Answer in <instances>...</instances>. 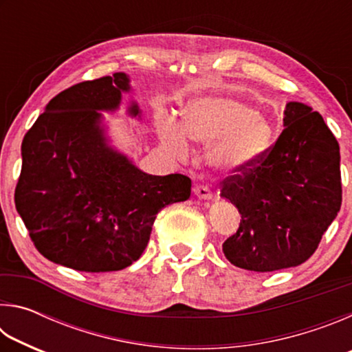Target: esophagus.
Masks as SVG:
<instances>
[{
	"label": "esophagus",
	"instance_id": "esophagus-1",
	"mask_svg": "<svg viewBox=\"0 0 352 352\" xmlns=\"http://www.w3.org/2000/svg\"><path fill=\"white\" fill-rule=\"evenodd\" d=\"M194 192L199 199H204V200H210V199H212V195H214L212 189L210 186H205V184H199V186H195Z\"/></svg>",
	"mask_w": 352,
	"mask_h": 352
}]
</instances>
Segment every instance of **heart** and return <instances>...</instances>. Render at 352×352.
<instances>
[{"instance_id":"heart-1","label":"heart","mask_w":352,"mask_h":352,"mask_svg":"<svg viewBox=\"0 0 352 352\" xmlns=\"http://www.w3.org/2000/svg\"><path fill=\"white\" fill-rule=\"evenodd\" d=\"M163 146L186 157L188 136L210 148V162L222 170H241L258 162L272 144V129L245 104L225 98H200L183 110V124L172 116L158 121Z\"/></svg>"}]
</instances>
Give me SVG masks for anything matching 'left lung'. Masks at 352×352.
I'll return each mask as SVG.
<instances>
[{
  "mask_svg": "<svg viewBox=\"0 0 352 352\" xmlns=\"http://www.w3.org/2000/svg\"><path fill=\"white\" fill-rule=\"evenodd\" d=\"M284 130L258 162L223 178L220 195L241 223L223 242L225 258L252 272L306 262L342 205L340 147L318 111L285 107Z\"/></svg>",
  "mask_w": 352,
  "mask_h": 352,
  "instance_id": "1",
  "label": "left lung"
}]
</instances>
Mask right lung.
<instances>
[{"instance_id":"1","label":"right lung","mask_w":352,"mask_h":352,"mask_svg":"<svg viewBox=\"0 0 352 352\" xmlns=\"http://www.w3.org/2000/svg\"><path fill=\"white\" fill-rule=\"evenodd\" d=\"M127 90L124 73L76 83L23 138L15 206L35 248L56 264L126 269L146 250L158 211L190 197L189 177L144 174L105 144L98 110L116 109Z\"/></svg>"}]
</instances>
